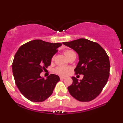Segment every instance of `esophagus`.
<instances>
[{"label": "esophagus", "instance_id": "1", "mask_svg": "<svg viewBox=\"0 0 123 123\" xmlns=\"http://www.w3.org/2000/svg\"><path fill=\"white\" fill-rule=\"evenodd\" d=\"M65 79V77H60V80H64Z\"/></svg>", "mask_w": 123, "mask_h": 123}]
</instances>
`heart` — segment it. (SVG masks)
<instances>
[{"instance_id":"1","label":"heart","mask_w":123,"mask_h":123,"mask_svg":"<svg viewBox=\"0 0 123 123\" xmlns=\"http://www.w3.org/2000/svg\"><path fill=\"white\" fill-rule=\"evenodd\" d=\"M65 55L68 58L70 57L71 56L76 55V53L74 51L72 50H66L64 51ZM54 59V56H53L52 58V60ZM69 71V68L67 67H65V66H58L55 69V72L57 74H58L60 75H62V76H65L68 73Z\"/></svg>"}]
</instances>
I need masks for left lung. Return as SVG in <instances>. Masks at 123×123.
Masks as SVG:
<instances>
[{
	"label": "left lung",
	"mask_w": 123,
	"mask_h": 123,
	"mask_svg": "<svg viewBox=\"0 0 123 123\" xmlns=\"http://www.w3.org/2000/svg\"><path fill=\"white\" fill-rule=\"evenodd\" d=\"M62 43L78 54L79 62L74 69L75 73L84 75L80 81L72 77L73 84L68 88L69 92L80 101H92L100 94L108 80V56L98 43L84 38Z\"/></svg>",
	"instance_id": "8db88e82"
}]
</instances>
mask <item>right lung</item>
<instances>
[{
    "mask_svg": "<svg viewBox=\"0 0 123 123\" xmlns=\"http://www.w3.org/2000/svg\"><path fill=\"white\" fill-rule=\"evenodd\" d=\"M61 45L35 39L21 46L16 53L12 65L15 81L20 93L30 101L42 102L53 93L59 76L51 74L45 79L40 73L50 65Z\"/></svg>",
    "mask_w": 123,
    "mask_h": 123,
    "instance_id": "add662e5",
    "label": "right lung"
}]
</instances>
